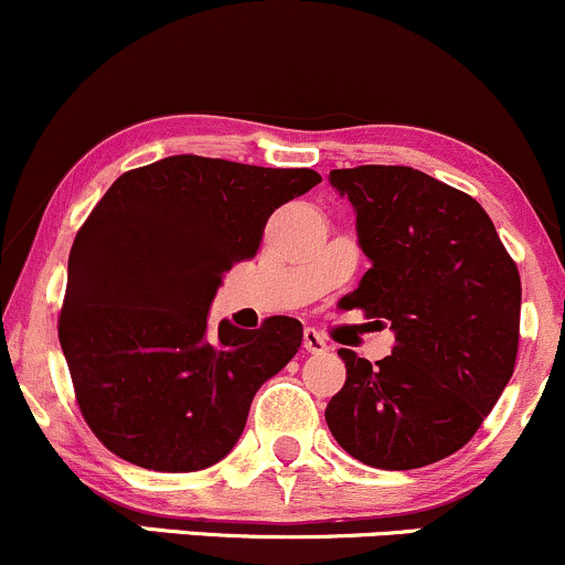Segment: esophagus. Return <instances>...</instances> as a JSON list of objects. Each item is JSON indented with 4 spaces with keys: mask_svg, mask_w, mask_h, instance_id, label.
I'll return each mask as SVG.
<instances>
[{
    "mask_svg": "<svg viewBox=\"0 0 565 565\" xmlns=\"http://www.w3.org/2000/svg\"><path fill=\"white\" fill-rule=\"evenodd\" d=\"M302 348L308 350V353H323V350H329L327 345V337H323L319 329H305L302 332Z\"/></svg>",
    "mask_w": 565,
    "mask_h": 565,
    "instance_id": "34e87169",
    "label": "esophagus"
}]
</instances>
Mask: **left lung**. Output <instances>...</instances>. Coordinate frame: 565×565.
Returning a JSON list of instances; mask_svg holds the SVG:
<instances>
[{"label": "left lung", "instance_id": "left-lung-1", "mask_svg": "<svg viewBox=\"0 0 565 565\" xmlns=\"http://www.w3.org/2000/svg\"><path fill=\"white\" fill-rule=\"evenodd\" d=\"M355 206L372 260L345 308L391 323L393 353L369 364L340 348L345 385L329 430L359 462L414 470L462 449L512 377L521 337V276L486 210L412 167L332 170Z\"/></svg>", "mask_w": 565, "mask_h": 565}]
</instances>
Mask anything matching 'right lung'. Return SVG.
Segmentation results:
<instances>
[{"instance_id": "add662e5", "label": "right lung", "mask_w": 565, "mask_h": 565, "mask_svg": "<svg viewBox=\"0 0 565 565\" xmlns=\"http://www.w3.org/2000/svg\"><path fill=\"white\" fill-rule=\"evenodd\" d=\"M321 183L183 153L116 178L76 233L57 337L84 423L116 457L204 470L236 446L252 398L289 364L302 323L206 332L220 276L257 255L268 217Z\"/></svg>"}]
</instances>
